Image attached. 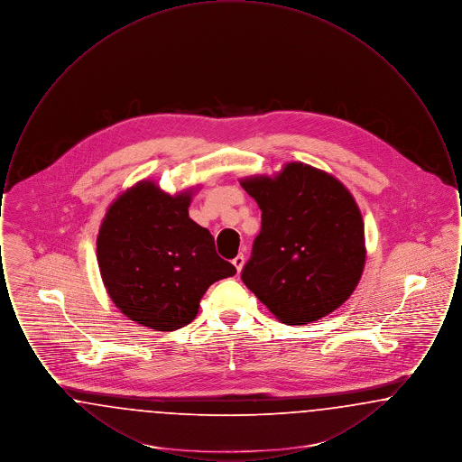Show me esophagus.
I'll list each match as a JSON object with an SVG mask.
<instances>
[{
  "label": "esophagus",
  "mask_w": 462,
  "mask_h": 462,
  "mask_svg": "<svg viewBox=\"0 0 462 462\" xmlns=\"http://www.w3.org/2000/svg\"><path fill=\"white\" fill-rule=\"evenodd\" d=\"M244 262H245L244 254H237V256L232 260V263H234V266L237 268V272H241L242 266H244Z\"/></svg>",
  "instance_id": "esophagus-1"
}]
</instances>
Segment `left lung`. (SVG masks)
Wrapping results in <instances>:
<instances>
[{
  "instance_id": "left-lung-1",
  "label": "left lung",
  "mask_w": 462,
  "mask_h": 462,
  "mask_svg": "<svg viewBox=\"0 0 462 462\" xmlns=\"http://www.w3.org/2000/svg\"><path fill=\"white\" fill-rule=\"evenodd\" d=\"M242 189L262 209L242 282L287 326H303L341 307L365 263L364 221L334 176L291 162L275 178Z\"/></svg>"
}]
</instances>
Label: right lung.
<instances>
[{
    "instance_id": "obj_1",
    "label": "right lung",
    "mask_w": 462,
    "mask_h": 462,
    "mask_svg": "<svg viewBox=\"0 0 462 462\" xmlns=\"http://www.w3.org/2000/svg\"><path fill=\"white\" fill-rule=\"evenodd\" d=\"M190 196L171 198L140 181L107 211L97 239L98 266L112 301L155 330L190 324L208 287L236 275L208 228L189 218Z\"/></svg>"
}]
</instances>
